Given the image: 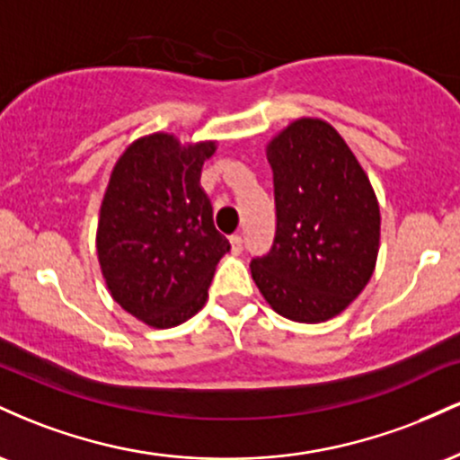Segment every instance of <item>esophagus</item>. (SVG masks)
<instances>
[{
	"mask_svg": "<svg viewBox=\"0 0 460 460\" xmlns=\"http://www.w3.org/2000/svg\"><path fill=\"white\" fill-rule=\"evenodd\" d=\"M229 242H231V251L235 252H242V248H244V237H242V234H234L229 237Z\"/></svg>",
	"mask_w": 460,
	"mask_h": 460,
	"instance_id": "esophagus-1",
	"label": "esophagus"
}]
</instances>
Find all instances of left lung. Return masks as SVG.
<instances>
[{
  "label": "left lung",
  "instance_id": "1",
  "mask_svg": "<svg viewBox=\"0 0 460 460\" xmlns=\"http://www.w3.org/2000/svg\"><path fill=\"white\" fill-rule=\"evenodd\" d=\"M277 231L251 261L252 281L283 318H335L366 288L376 266L381 209L348 145L320 119L294 120L266 149Z\"/></svg>",
  "mask_w": 460,
  "mask_h": 460
}]
</instances>
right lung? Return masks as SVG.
I'll use <instances>...</instances> for the list:
<instances>
[{
    "mask_svg": "<svg viewBox=\"0 0 460 460\" xmlns=\"http://www.w3.org/2000/svg\"><path fill=\"white\" fill-rule=\"evenodd\" d=\"M216 142L181 146L175 136L136 140L116 162L102 203L97 255L110 294L155 329L192 318L229 240L214 226L200 168Z\"/></svg>",
    "mask_w": 460,
    "mask_h": 460,
    "instance_id": "right-lung-1",
    "label": "right lung"
}]
</instances>
